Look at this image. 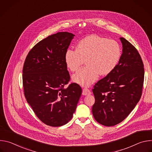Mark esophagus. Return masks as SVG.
Wrapping results in <instances>:
<instances>
[{"label":"esophagus","instance_id":"1","mask_svg":"<svg viewBox=\"0 0 152 152\" xmlns=\"http://www.w3.org/2000/svg\"><path fill=\"white\" fill-rule=\"evenodd\" d=\"M91 94V91L87 88H85L83 89L82 90V95L83 96H86V95H90Z\"/></svg>","mask_w":152,"mask_h":152}]
</instances>
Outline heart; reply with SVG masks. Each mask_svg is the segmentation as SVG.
<instances>
[{
  "label": "heart",
  "mask_w": 152,
  "mask_h": 152,
  "mask_svg": "<svg viewBox=\"0 0 152 152\" xmlns=\"http://www.w3.org/2000/svg\"><path fill=\"white\" fill-rule=\"evenodd\" d=\"M121 56L119 43L97 35L92 34L81 39L76 49H69L65 54L68 69L77 71L85 62L87 66L73 76L74 82L89 86L103 76L110 74L117 67Z\"/></svg>",
  "instance_id": "obj_1"
}]
</instances>
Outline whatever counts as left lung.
<instances>
[{"mask_svg":"<svg viewBox=\"0 0 152 152\" xmlns=\"http://www.w3.org/2000/svg\"><path fill=\"white\" fill-rule=\"evenodd\" d=\"M123 53L115 69L94 85L95 120L105 126L123 121L134 109L141 95L144 79V64L137 49L121 37Z\"/></svg>","mask_w":152,"mask_h":152,"instance_id":"obj_1","label":"left lung"}]
</instances>
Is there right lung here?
<instances>
[{"instance_id":"1","label":"right lung","mask_w":152,"mask_h":152,"mask_svg":"<svg viewBox=\"0 0 152 152\" xmlns=\"http://www.w3.org/2000/svg\"><path fill=\"white\" fill-rule=\"evenodd\" d=\"M74 36L67 32L48 36L33 47L24 62L25 97L37 117L50 126L71 120L82 94L77 83L65 86L70 79L65 54Z\"/></svg>"}]
</instances>
